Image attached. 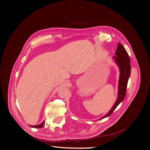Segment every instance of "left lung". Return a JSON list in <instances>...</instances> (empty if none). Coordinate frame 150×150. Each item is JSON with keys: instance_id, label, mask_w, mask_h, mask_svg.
Instances as JSON below:
<instances>
[{"instance_id": "obj_1", "label": "left lung", "mask_w": 150, "mask_h": 150, "mask_svg": "<svg viewBox=\"0 0 150 150\" xmlns=\"http://www.w3.org/2000/svg\"><path fill=\"white\" fill-rule=\"evenodd\" d=\"M116 56H114L115 62L117 63L119 69H120V79H119L118 83V93L117 100L113 105L110 110L101 118L108 117L112 115L113 111L117 107L118 105L125 97L127 85H128V79L130 75V57L127 53L125 48L123 47L120 43H118L117 50L115 52ZM100 118V119H101Z\"/></svg>"}]
</instances>
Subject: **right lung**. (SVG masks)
<instances>
[{
  "label": "right lung",
  "instance_id": "right-lung-1",
  "mask_svg": "<svg viewBox=\"0 0 150 150\" xmlns=\"http://www.w3.org/2000/svg\"><path fill=\"white\" fill-rule=\"evenodd\" d=\"M44 122H45V121H44L42 123V124H39V125H36V126H30L31 127H33V128H42L43 126H44Z\"/></svg>",
  "mask_w": 150,
  "mask_h": 150
}]
</instances>
